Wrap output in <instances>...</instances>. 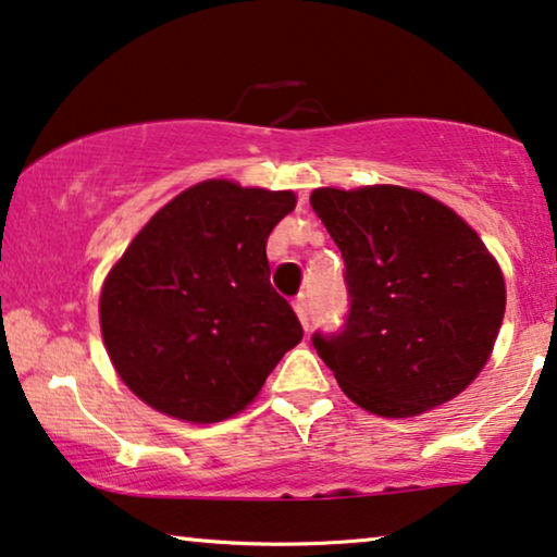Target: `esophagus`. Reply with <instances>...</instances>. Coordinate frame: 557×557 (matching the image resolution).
Listing matches in <instances>:
<instances>
[{"mask_svg":"<svg viewBox=\"0 0 557 557\" xmlns=\"http://www.w3.org/2000/svg\"><path fill=\"white\" fill-rule=\"evenodd\" d=\"M295 306V313H298V318H300V323L306 325H310V302H308V295H298V300L293 302Z\"/></svg>","mask_w":557,"mask_h":557,"instance_id":"34e87169","label":"esophagus"}]
</instances>
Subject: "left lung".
I'll use <instances>...</instances> for the list:
<instances>
[{"instance_id": "1", "label": "left lung", "mask_w": 557, "mask_h": 557, "mask_svg": "<svg viewBox=\"0 0 557 557\" xmlns=\"http://www.w3.org/2000/svg\"><path fill=\"white\" fill-rule=\"evenodd\" d=\"M310 206L346 264V321L310 338L338 387L382 418H412L469 387L507 306L479 234L399 185L318 188Z\"/></svg>"}]
</instances>
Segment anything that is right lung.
<instances>
[{"label": "right lung", "mask_w": 557, "mask_h": 557, "mask_svg": "<svg viewBox=\"0 0 557 557\" xmlns=\"http://www.w3.org/2000/svg\"><path fill=\"white\" fill-rule=\"evenodd\" d=\"M290 190L206 181L154 213L103 283L109 359L154 410L219 422L244 410L302 325L270 285L267 236Z\"/></svg>", "instance_id": "add662e5"}]
</instances>
